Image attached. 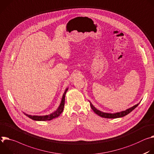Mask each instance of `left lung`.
Returning <instances> with one entry per match:
<instances>
[{
    "label": "left lung",
    "instance_id": "1",
    "mask_svg": "<svg viewBox=\"0 0 154 154\" xmlns=\"http://www.w3.org/2000/svg\"><path fill=\"white\" fill-rule=\"evenodd\" d=\"M90 103V106L92 108V109L94 111V112L97 114H98L99 116L100 117H105V118H109V119H115V118H119V117H124L126 115H127L128 114H129L130 112H131L133 109H134L136 107H137L138 106V104L134 106H133V107L125 110V111H123L122 112H116V113H114V114H111V113H106V112H101L98 109H97L91 103V102L89 101Z\"/></svg>",
    "mask_w": 154,
    "mask_h": 154
}]
</instances>
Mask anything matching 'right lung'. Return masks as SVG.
<instances>
[{"instance_id":"right-lung-1","label":"right lung","mask_w":154,"mask_h":154,"mask_svg":"<svg viewBox=\"0 0 154 154\" xmlns=\"http://www.w3.org/2000/svg\"><path fill=\"white\" fill-rule=\"evenodd\" d=\"M68 91V88L65 90V92L63 93V97H62V99L61 101V103L60 104V106H59V108H57V109L54 111V112H53L52 114H51L49 115H46V116H30V115H28L26 114L28 117H29L30 119H32V120L34 121H51L54 118L57 117L59 116V115L62 112L63 110V108H64V105H65V94L66 91Z\"/></svg>"}]
</instances>
